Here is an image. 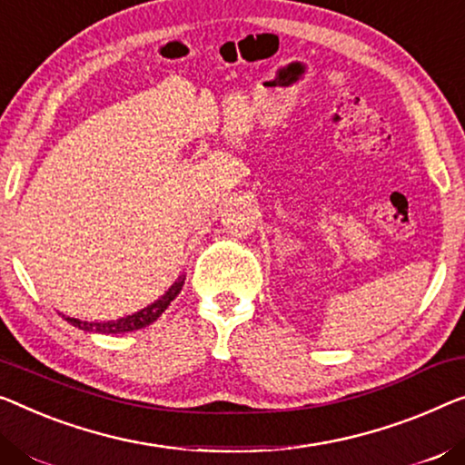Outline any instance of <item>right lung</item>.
<instances>
[{"label": "right lung", "mask_w": 465, "mask_h": 465, "mask_svg": "<svg viewBox=\"0 0 465 465\" xmlns=\"http://www.w3.org/2000/svg\"><path fill=\"white\" fill-rule=\"evenodd\" d=\"M183 282H185V275H179L177 280L173 282V286L161 296V299L148 304V307L140 309L137 313L127 315V317H119V320H113V322H83V320H77V317H66V315H62V317H64V320L71 325H74V328H79L83 331H89V334H127V331L142 330V328H145V325L154 323L158 317L164 313V309L169 307L171 301L175 299L179 292H182Z\"/></svg>", "instance_id": "obj_1"}]
</instances>
